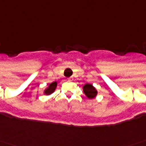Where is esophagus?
Segmentation results:
<instances>
[{"label":"esophagus","instance_id":"34e87169","mask_svg":"<svg viewBox=\"0 0 146 146\" xmlns=\"http://www.w3.org/2000/svg\"><path fill=\"white\" fill-rule=\"evenodd\" d=\"M68 80H72V77H70V78H69Z\"/></svg>","mask_w":146,"mask_h":146}]
</instances>
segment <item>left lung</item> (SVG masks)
Wrapping results in <instances>:
<instances>
[{
	"label": "left lung",
	"mask_w": 146,
	"mask_h": 146,
	"mask_svg": "<svg viewBox=\"0 0 146 146\" xmlns=\"http://www.w3.org/2000/svg\"><path fill=\"white\" fill-rule=\"evenodd\" d=\"M84 92L87 96V97L89 98V99L94 98L97 94V92L96 90V88L92 84H86L84 86Z\"/></svg>",
	"instance_id": "obj_1"
}]
</instances>
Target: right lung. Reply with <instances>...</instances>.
<instances>
[{"mask_svg":"<svg viewBox=\"0 0 146 146\" xmlns=\"http://www.w3.org/2000/svg\"><path fill=\"white\" fill-rule=\"evenodd\" d=\"M56 86H57V82H53L50 84V86H49L46 91H45V94L46 95H50L51 94L52 92H54V91L55 90Z\"/></svg>","mask_w":146,"mask_h":146,"instance_id":"obj_1","label":"right lung"}]
</instances>
